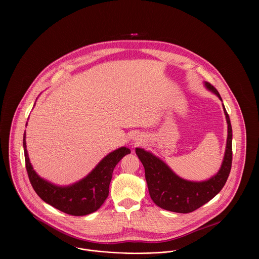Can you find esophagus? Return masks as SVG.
<instances>
[{
    "label": "esophagus",
    "instance_id": "34e87169",
    "mask_svg": "<svg viewBox=\"0 0 259 259\" xmlns=\"http://www.w3.org/2000/svg\"><path fill=\"white\" fill-rule=\"evenodd\" d=\"M135 141H137V142H140V141H138V139H136V140H135Z\"/></svg>",
    "mask_w": 259,
    "mask_h": 259
}]
</instances>
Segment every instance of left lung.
Returning a JSON list of instances; mask_svg holds the SVG:
<instances>
[{"label":"left lung","instance_id":"left-lung-1","mask_svg":"<svg viewBox=\"0 0 259 259\" xmlns=\"http://www.w3.org/2000/svg\"><path fill=\"white\" fill-rule=\"evenodd\" d=\"M204 84L222 102L220 93L213 85L209 82H204ZM223 111L227 122L225 153L219 172L207 181H185L151 152L144 148H136V153L145 167L149 195L157 206L179 213L192 212L212 199L222 190L228 179L232 163V128L224 106Z\"/></svg>","mask_w":259,"mask_h":259}]
</instances>
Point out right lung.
Wrapping results in <instances>:
<instances>
[{
  "label": "right lung",
  "instance_id": "add662e5",
  "mask_svg": "<svg viewBox=\"0 0 259 259\" xmlns=\"http://www.w3.org/2000/svg\"><path fill=\"white\" fill-rule=\"evenodd\" d=\"M23 145L29 180L37 195L55 208L74 217L90 214L103 205L109 195V187L115 165L125 154L131 153L130 148H117L105 156L81 181L68 186H58L39 178L33 169L27 151L26 133L24 134Z\"/></svg>",
  "mask_w": 259,
  "mask_h": 259
}]
</instances>
